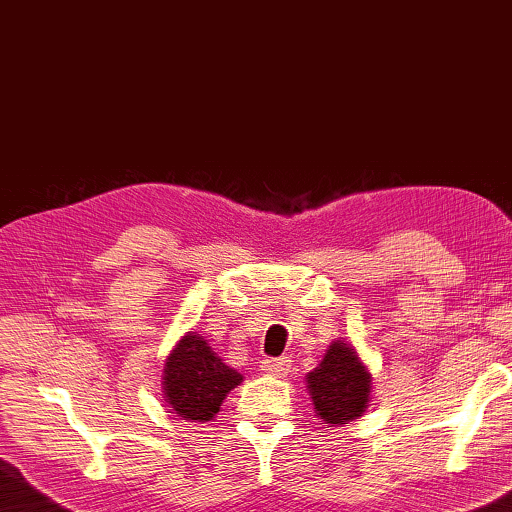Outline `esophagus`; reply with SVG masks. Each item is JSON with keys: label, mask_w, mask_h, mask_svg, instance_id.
<instances>
[{"label": "esophagus", "mask_w": 512, "mask_h": 512, "mask_svg": "<svg viewBox=\"0 0 512 512\" xmlns=\"http://www.w3.org/2000/svg\"><path fill=\"white\" fill-rule=\"evenodd\" d=\"M260 371L267 375H274V378H285L291 371V360L289 358H267L260 362Z\"/></svg>", "instance_id": "esophagus-1"}]
</instances>
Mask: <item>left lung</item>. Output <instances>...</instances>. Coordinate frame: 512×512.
<instances>
[{
    "instance_id": "obj_1",
    "label": "left lung",
    "mask_w": 512,
    "mask_h": 512,
    "mask_svg": "<svg viewBox=\"0 0 512 512\" xmlns=\"http://www.w3.org/2000/svg\"><path fill=\"white\" fill-rule=\"evenodd\" d=\"M305 382L318 420L327 424V429L358 420L367 411L373 384L371 371L358 349L344 338L329 344L325 358L307 373Z\"/></svg>"
}]
</instances>
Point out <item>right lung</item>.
<instances>
[{"mask_svg":"<svg viewBox=\"0 0 512 512\" xmlns=\"http://www.w3.org/2000/svg\"><path fill=\"white\" fill-rule=\"evenodd\" d=\"M243 373L227 367L205 336L187 331L165 358L163 398L170 413L185 422H210Z\"/></svg>","mask_w":512,"mask_h":512,"instance_id":"right-lung-1","label":"right lung"}]
</instances>
